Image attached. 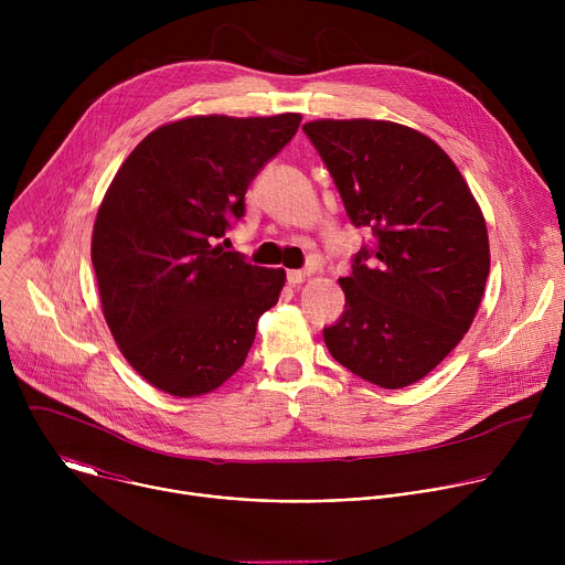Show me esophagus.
<instances>
[{"label":"esophagus","instance_id":"1","mask_svg":"<svg viewBox=\"0 0 565 565\" xmlns=\"http://www.w3.org/2000/svg\"><path fill=\"white\" fill-rule=\"evenodd\" d=\"M310 273H312V268H303V270H288V273H286V279H288V284L297 286V284H301Z\"/></svg>","mask_w":565,"mask_h":565}]
</instances>
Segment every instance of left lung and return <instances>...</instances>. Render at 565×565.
Listing matches in <instances>:
<instances>
[{
	"label": "left lung",
	"mask_w": 565,
	"mask_h": 565,
	"mask_svg": "<svg viewBox=\"0 0 565 565\" xmlns=\"http://www.w3.org/2000/svg\"><path fill=\"white\" fill-rule=\"evenodd\" d=\"M373 244L340 279L331 355L362 380L402 388L436 369L469 331L490 275L482 212L454 160L425 134L386 120L301 127Z\"/></svg>",
	"instance_id": "1"
}]
</instances>
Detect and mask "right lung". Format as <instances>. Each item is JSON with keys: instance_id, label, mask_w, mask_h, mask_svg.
Here are the masks:
<instances>
[{"instance_id": "add662e5", "label": "right lung", "mask_w": 565, "mask_h": 565, "mask_svg": "<svg viewBox=\"0 0 565 565\" xmlns=\"http://www.w3.org/2000/svg\"><path fill=\"white\" fill-rule=\"evenodd\" d=\"M299 114L194 116L140 140L96 216L92 262L127 362L156 388L203 395L244 366L259 317L286 281L214 241L295 136Z\"/></svg>"}]
</instances>
